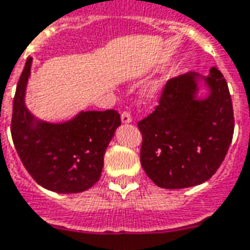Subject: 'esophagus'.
<instances>
[{"label": "esophagus", "instance_id": "34e87169", "mask_svg": "<svg viewBox=\"0 0 250 250\" xmlns=\"http://www.w3.org/2000/svg\"><path fill=\"white\" fill-rule=\"evenodd\" d=\"M121 121H123V124H130V123H132L133 120H132V116H130V113L124 112L123 114H121Z\"/></svg>", "mask_w": 250, "mask_h": 250}]
</instances>
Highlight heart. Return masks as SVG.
Here are the masks:
<instances>
[{"label":"heart","mask_w":250,"mask_h":250,"mask_svg":"<svg viewBox=\"0 0 250 250\" xmlns=\"http://www.w3.org/2000/svg\"><path fill=\"white\" fill-rule=\"evenodd\" d=\"M167 78H161V80H157V81H153L145 87V96L147 98H154L156 96H158L160 93L163 92L164 86L167 85Z\"/></svg>","instance_id":"obj_1"}]
</instances>
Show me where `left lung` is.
Instances as JSON below:
<instances>
[{"label":"left lung","instance_id":"1","mask_svg":"<svg viewBox=\"0 0 250 250\" xmlns=\"http://www.w3.org/2000/svg\"><path fill=\"white\" fill-rule=\"evenodd\" d=\"M201 88L205 93H200ZM141 165L157 187L183 189L217 172L232 143L234 117L222 73L189 72L164 87L160 105L138 123Z\"/></svg>","mask_w":250,"mask_h":250}]
</instances>
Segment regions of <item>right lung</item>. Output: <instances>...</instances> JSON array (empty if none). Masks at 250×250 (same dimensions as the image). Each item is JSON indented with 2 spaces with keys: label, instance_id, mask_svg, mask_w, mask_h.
Returning <instances> with one entry per match:
<instances>
[{
  "label": "right lung",
  "instance_id": "obj_1",
  "mask_svg": "<svg viewBox=\"0 0 250 250\" xmlns=\"http://www.w3.org/2000/svg\"><path fill=\"white\" fill-rule=\"evenodd\" d=\"M33 58L26 60L13 101L12 137L23 167L38 185L56 193H80L101 177L104 154L121 125L116 110H81L62 123H46L25 104Z\"/></svg>",
  "mask_w": 250,
  "mask_h": 250
}]
</instances>
